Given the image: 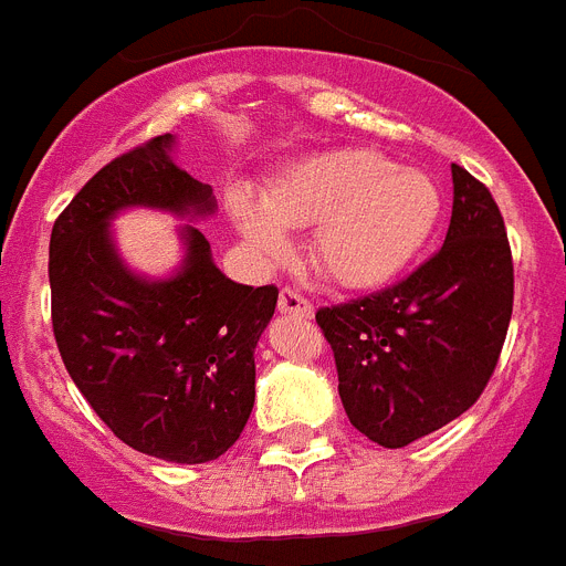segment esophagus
Segmentation results:
<instances>
[{
  "instance_id": "1",
  "label": "esophagus",
  "mask_w": 566,
  "mask_h": 566,
  "mask_svg": "<svg viewBox=\"0 0 566 566\" xmlns=\"http://www.w3.org/2000/svg\"><path fill=\"white\" fill-rule=\"evenodd\" d=\"M277 308L283 314H294V317H314V303L306 294H300L297 289H283L277 300Z\"/></svg>"
}]
</instances>
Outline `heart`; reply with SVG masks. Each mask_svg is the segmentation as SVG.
Returning <instances> with one entry per match:
<instances>
[{
  "mask_svg": "<svg viewBox=\"0 0 566 566\" xmlns=\"http://www.w3.org/2000/svg\"><path fill=\"white\" fill-rule=\"evenodd\" d=\"M229 209L249 249L286 258V229H312L314 266L348 289L379 286L428 243L442 195L422 169L397 167L377 149H328L292 164L263 192H234Z\"/></svg>",
  "mask_w": 566,
  "mask_h": 566,
  "instance_id": "1",
  "label": "heart"
}]
</instances>
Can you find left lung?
<instances>
[{
  "instance_id": "1",
  "label": "left lung",
  "mask_w": 566,
  "mask_h": 566,
  "mask_svg": "<svg viewBox=\"0 0 566 566\" xmlns=\"http://www.w3.org/2000/svg\"><path fill=\"white\" fill-rule=\"evenodd\" d=\"M442 249L408 277L317 308L339 399L359 433L405 448L462 417L496 371L513 314V254L490 189L453 164Z\"/></svg>"
}]
</instances>
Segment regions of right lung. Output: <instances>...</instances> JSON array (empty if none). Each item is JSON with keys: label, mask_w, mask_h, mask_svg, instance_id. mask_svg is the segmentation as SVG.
<instances>
[{"label": "right lung", "mask_w": 566, "mask_h": 566, "mask_svg": "<svg viewBox=\"0 0 566 566\" xmlns=\"http://www.w3.org/2000/svg\"><path fill=\"white\" fill-rule=\"evenodd\" d=\"M155 135L98 169L50 232V319L64 368L124 444L201 464L238 442L254 405V345L277 286H243L187 227V263L147 283L122 266L107 221L124 207L212 212V189L169 161Z\"/></svg>", "instance_id": "1"}]
</instances>
